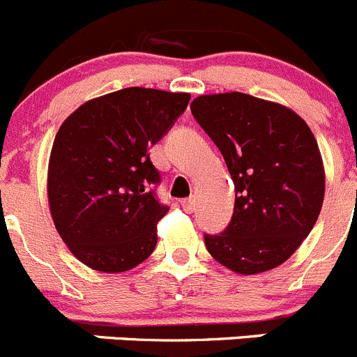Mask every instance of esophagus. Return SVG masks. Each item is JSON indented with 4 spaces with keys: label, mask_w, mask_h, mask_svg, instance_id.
Segmentation results:
<instances>
[{
    "label": "esophagus",
    "mask_w": 357,
    "mask_h": 357,
    "mask_svg": "<svg viewBox=\"0 0 357 357\" xmlns=\"http://www.w3.org/2000/svg\"><path fill=\"white\" fill-rule=\"evenodd\" d=\"M181 205H182V208H184L185 212H192V211H195V207H196V204H195V200H192V198H188V200H182Z\"/></svg>",
    "instance_id": "esophagus-1"
}]
</instances>
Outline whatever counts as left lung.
Returning <instances> with one entry per match:
<instances>
[{
	"label": "left lung",
	"instance_id": "left-lung-1",
	"mask_svg": "<svg viewBox=\"0 0 357 357\" xmlns=\"http://www.w3.org/2000/svg\"><path fill=\"white\" fill-rule=\"evenodd\" d=\"M191 113L221 150L235 185L228 228L205 235L208 253L244 276L281 266L322 208L326 173L312 129L290 107L241 91L196 97Z\"/></svg>",
	"mask_w": 357,
	"mask_h": 357
}]
</instances>
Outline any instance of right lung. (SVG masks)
<instances>
[{"label":"right lung","mask_w":357,"mask_h":357,"mask_svg":"<svg viewBox=\"0 0 357 357\" xmlns=\"http://www.w3.org/2000/svg\"><path fill=\"white\" fill-rule=\"evenodd\" d=\"M189 93L130 86L67 116L47 168L49 211L70 253L93 271L123 273L152 255L161 181L149 150L188 107Z\"/></svg>","instance_id":"1"}]
</instances>
